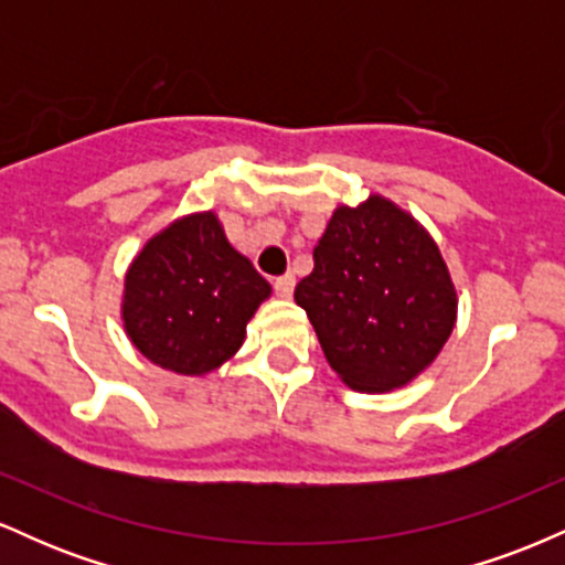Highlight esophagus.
Segmentation results:
<instances>
[{"label": "esophagus", "mask_w": 565, "mask_h": 565, "mask_svg": "<svg viewBox=\"0 0 565 565\" xmlns=\"http://www.w3.org/2000/svg\"><path fill=\"white\" fill-rule=\"evenodd\" d=\"M274 287H276V291L281 297H291V291H295V276H291V274L278 276L276 281H274Z\"/></svg>", "instance_id": "esophagus-1"}]
</instances>
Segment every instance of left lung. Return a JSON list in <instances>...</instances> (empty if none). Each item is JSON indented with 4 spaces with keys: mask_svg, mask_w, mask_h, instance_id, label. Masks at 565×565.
<instances>
[{
    "mask_svg": "<svg viewBox=\"0 0 565 565\" xmlns=\"http://www.w3.org/2000/svg\"><path fill=\"white\" fill-rule=\"evenodd\" d=\"M329 366L353 391L404 387L433 364L457 319L436 242L382 196L337 206L295 289Z\"/></svg>",
    "mask_w": 565,
    "mask_h": 565,
    "instance_id": "1",
    "label": "left lung"
}]
</instances>
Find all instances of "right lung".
Instances as JSON below:
<instances>
[{
    "mask_svg": "<svg viewBox=\"0 0 565 565\" xmlns=\"http://www.w3.org/2000/svg\"><path fill=\"white\" fill-rule=\"evenodd\" d=\"M270 284L238 255L212 212L172 223L127 270L121 319L148 361L206 374L242 348Z\"/></svg>",
    "mask_w": 565,
    "mask_h": 565,
    "instance_id": "obj_1",
    "label": "right lung"
}]
</instances>
